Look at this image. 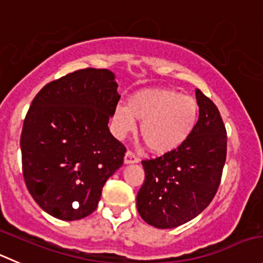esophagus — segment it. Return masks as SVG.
<instances>
[{
  "instance_id": "obj_1",
  "label": "esophagus",
  "mask_w": 263,
  "mask_h": 263,
  "mask_svg": "<svg viewBox=\"0 0 263 263\" xmlns=\"http://www.w3.org/2000/svg\"><path fill=\"white\" fill-rule=\"evenodd\" d=\"M138 161H139V159L133 154V152L127 151L126 154H125V157H124L125 164H137Z\"/></svg>"
}]
</instances>
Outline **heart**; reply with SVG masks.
<instances>
[{
	"instance_id": "heart-1",
	"label": "heart",
	"mask_w": 263,
	"mask_h": 263,
	"mask_svg": "<svg viewBox=\"0 0 263 263\" xmlns=\"http://www.w3.org/2000/svg\"><path fill=\"white\" fill-rule=\"evenodd\" d=\"M199 104L196 99L178 90L152 87L139 90L129 98L127 106L117 104L112 115L116 137L124 138L141 121L139 136L154 154H167L183 146L196 127Z\"/></svg>"
}]
</instances>
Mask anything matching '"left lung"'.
Returning <instances> with one entry per match:
<instances>
[{"instance_id": "1", "label": "left lung", "mask_w": 263, "mask_h": 263, "mask_svg": "<svg viewBox=\"0 0 263 263\" xmlns=\"http://www.w3.org/2000/svg\"><path fill=\"white\" fill-rule=\"evenodd\" d=\"M195 94L199 120L189 141L176 151L142 161L146 177L137 195V209L156 229H174L199 216L221 182L226 129L216 104L199 89Z\"/></svg>"}]
</instances>
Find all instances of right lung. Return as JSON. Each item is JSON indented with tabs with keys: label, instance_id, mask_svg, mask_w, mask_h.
Listing matches in <instances>:
<instances>
[{
	"label": "right lung",
	"instance_id": "right-lung-1",
	"mask_svg": "<svg viewBox=\"0 0 263 263\" xmlns=\"http://www.w3.org/2000/svg\"><path fill=\"white\" fill-rule=\"evenodd\" d=\"M114 72L85 68L45 85L21 137L23 177L34 201L62 221L96 211L125 147L109 132L120 94Z\"/></svg>",
	"mask_w": 263,
	"mask_h": 263
}]
</instances>
